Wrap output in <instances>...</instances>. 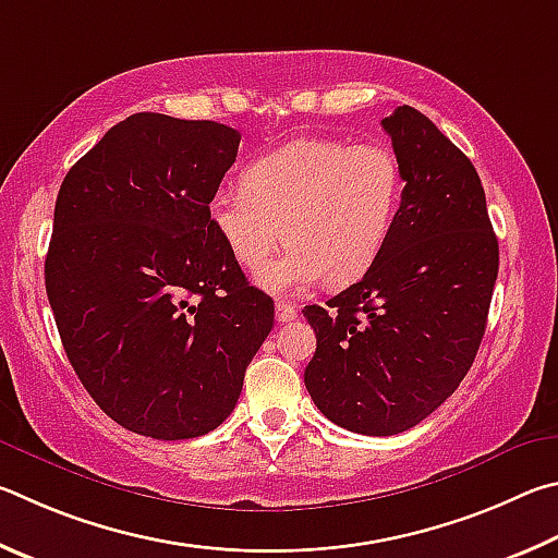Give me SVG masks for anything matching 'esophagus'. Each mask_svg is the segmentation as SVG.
Returning <instances> with one entry per match:
<instances>
[{
	"instance_id": "34e87169",
	"label": "esophagus",
	"mask_w": 558,
	"mask_h": 558,
	"mask_svg": "<svg viewBox=\"0 0 558 558\" xmlns=\"http://www.w3.org/2000/svg\"><path fill=\"white\" fill-rule=\"evenodd\" d=\"M296 306H291V304H287V301H277V320L279 324H289V320H294L296 318Z\"/></svg>"
}]
</instances>
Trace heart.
<instances>
[{
  "mask_svg": "<svg viewBox=\"0 0 558 558\" xmlns=\"http://www.w3.org/2000/svg\"><path fill=\"white\" fill-rule=\"evenodd\" d=\"M402 198L404 175L392 149L304 136L252 161L242 189L213 195L208 218L250 271L291 239L259 281L274 294H294L324 279L350 284L373 269L392 240Z\"/></svg>",
  "mask_w": 558,
  "mask_h": 558,
  "instance_id": "obj_1",
  "label": "heart"
}]
</instances>
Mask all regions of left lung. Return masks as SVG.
I'll list each match as a JSON object with an SVG mask.
<instances>
[{
    "instance_id": "1",
    "label": "left lung",
    "mask_w": 558,
    "mask_h": 558,
    "mask_svg": "<svg viewBox=\"0 0 558 558\" xmlns=\"http://www.w3.org/2000/svg\"><path fill=\"white\" fill-rule=\"evenodd\" d=\"M383 126L404 175L392 240L357 284L304 308L316 330L308 395L330 422L365 436L402 434L456 392L500 267L471 159L409 105Z\"/></svg>"
}]
</instances>
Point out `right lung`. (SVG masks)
<instances>
[{
    "label": "right lung",
    "mask_w": 558,
    "mask_h": 558,
    "mask_svg": "<svg viewBox=\"0 0 558 558\" xmlns=\"http://www.w3.org/2000/svg\"><path fill=\"white\" fill-rule=\"evenodd\" d=\"M240 132L136 112L114 124L56 198L46 294L87 395L134 434L218 428L274 326L215 234L208 205Z\"/></svg>",
    "instance_id": "right-lung-1"
}]
</instances>
